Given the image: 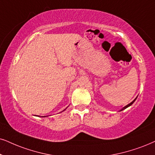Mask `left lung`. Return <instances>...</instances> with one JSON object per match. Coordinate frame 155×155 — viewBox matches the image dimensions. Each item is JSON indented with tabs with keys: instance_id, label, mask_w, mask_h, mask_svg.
Returning a JSON list of instances; mask_svg holds the SVG:
<instances>
[{
	"instance_id": "1",
	"label": "left lung",
	"mask_w": 155,
	"mask_h": 155,
	"mask_svg": "<svg viewBox=\"0 0 155 155\" xmlns=\"http://www.w3.org/2000/svg\"><path fill=\"white\" fill-rule=\"evenodd\" d=\"M136 99H137V98H136ZM136 99H135L134 101H132V102H131L130 104H127V106H125V107H124V108H123V109H121V110H120V111H122V110H124V109H126V108H127V107H130V106H131V105H132V104L134 102V101H135V100H136Z\"/></svg>"
}]
</instances>
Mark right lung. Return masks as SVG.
<instances>
[{
    "mask_svg": "<svg viewBox=\"0 0 155 155\" xmlns=\"http://www.w3.org/2000/svg\"><path fill=\"white\" fill-rule=\"evenodd\" d=\"M64 110H65V109H64Z\"/></svg>",
    "mask_w": 155,
    "mask_h": 155,
    "instance_id": "right-lung-1",
    "label": "right lung"
}]
</instances>
